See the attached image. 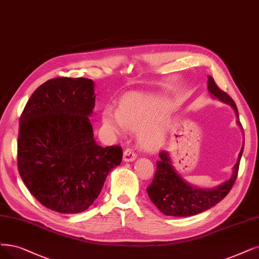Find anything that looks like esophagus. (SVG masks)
Listing matches in <instances>:
<instances>
[{
  "instance_id": "esophagus-1",
  "label": "esophagus",
  "mask_w": 259,
  "mask_h": 259,
  "mask_svg": "<svg viewBox=\"0 0 259 259\" xmlns=\"http://www.w3.org/2000/svg\"><path fill=\"white\" fill-rule=\"evenodd\" d=\"M137 159V154L132 148H126V150L123 151V160L124 161H133Z\"/></svg>"
}]
</instances>
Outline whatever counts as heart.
Returning a JSON list of instances; mask_svg holds the SVG:
<instances>
[{
    "label": "heart",
    "instance_id": "1",
    "mask_svg": "<svg viewBox=\"0 0 259 259\" xmlns=\"http://www.w3.org/2000/svg\"><path fill=\"white\" fill-rule=\"evenodd\" d=\"M168 109L169 104L164 99L132 94L121 100L119 109L107 105L102 110L101 119L104 128L117 136L140 128V144L147 149H156L165 137V129L157 119L164 116Z\"/></svg>",
    "mask_w": 259,
    "mask_h": 259
}]
</instances>
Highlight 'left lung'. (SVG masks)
I'll return each mask as SVG.
<instances>
[{
	"instance_id": "8db88e82",
	"label": "left lung",
	"mask_w": 259,
	"mask_h": 259,
	"mask_svg": "<svg viewBox=\"0 0 259 259\" xmlns=\"http://www.w3.org/2000/svg\"><path fill=\"white\" fill-rule=\"evenodd\" d=\"M208 89L213 97L233 107L236 111L237 117H239L236 103L231 98V96L219 89L212 76H208ZM237 122L239 126L242 127L240 121L237 120ZM243 146L239 154L237 163L234 166L233 176L221 186L211 190L197 189L185 183L171 166L167 152L161 150L159 152L160 159L157 161L155 177L146 189L150 200L162 213L170 217L195 215L215 206L229 193L235 185Z\"/></svg>"
}]
</instances>
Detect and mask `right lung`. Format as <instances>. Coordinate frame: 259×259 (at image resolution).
Segmentation results:
<instances>
[{
	"mask_svg": "<svg viewBox=\"0 0 259 259\" xmlns=\"http://www.w3.org/2000/svg\"><path fill=\"white\" fill-rule=\"evenodd\" d=\"M94 108L91 79L62 76L41 84L20 116L19 174L38 202L54 211L88 209L121 162L119 145L101 147L94 140Z\"/></svg>",
	"mask_w": 259,
	"mask_h": 259,
	"instance_id": "right-lung-1",
	"label": "right lung"
}]
</instances>
